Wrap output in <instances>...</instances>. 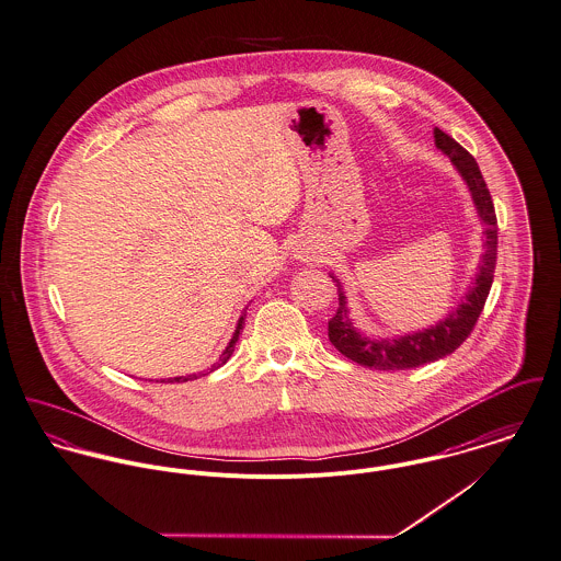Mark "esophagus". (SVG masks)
Returning a JSON list of instances; mask_svg holds the SVG:
<instances>
[{"instance_id":"esophagus-1","label":"esophagus","mask_w":561,"mask_h":561,"mask_svg":"<svg viewBox=\"0 0 561 561\" xmlns=\"http://www.w3.org/2000/svg\"><path fill=\"white\" fill-rule=\"evenodd\" d=\"M298 259H302V261H308V255L306 253H300V255H296Z\"/></svg>"}]
</instances>
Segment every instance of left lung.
I'll return each mask as SVG.
<instances>
[{
	"instance_id": "1",
	"label": "left lung",
	"mask_w": 561,
	"mask_h": 561,
	"mask_svg": "<svg viewBox=\"0 0 561 561\" xmlns=\"http://www.w3.org/2000/svg\"><path fill=\"white\" fill-rule=\"evenodd\" d=\"M433 135H435V146L453 160L460 178L469 186L478 216L484 222L486 251L478 265L476 280H473L469 294H465V300H460L457 310H453L444 321H439L422 332L405 334V336H399L392 341L390 339L375 341V339L359 334L354 328L352 319L347 317L345 294L339 291V310L328 321L330 343L343 356L354 359L359 366H368L375 370H405V368H415V366L435 362L439 357L450 356L471 334V330L484 308V302L489 298L491 285H493L495 261H497V216H495V205H493L491 193L486 188V182L480 173L476 158L465 148H460L450 135H446L439 128H435ZM339 289H341V285H339Z\"/></svg>"
}]
</instances>
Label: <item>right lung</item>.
Instances as JSON below:
<instances>
[{"label":"right lung","mask_w":561,"mask_h":561,"mask_svg":"<svg viewBox=\"0 0 561 561\" xmlns=\"http://www.w3.org/2000/svg\"><path fill=\"white\" fill-rule=\"evenodd\" d=\"M244 317H247V314H242V317H240V321H238V328H236V332H233V336H231L229 345L225 347V352H222V356L218 357V362H214V364H211L209 373H211V370H216L218 366H222V364H225V362H227V359L231 357V354H233V350H236V343H238V339H240V332H242V328H244ZM188 379H197V375H186V377H173V379H167V381H169V383H173V381H178V383H180V381H188Z\"/></svg>","instance_id":"1"}]
</instances>
